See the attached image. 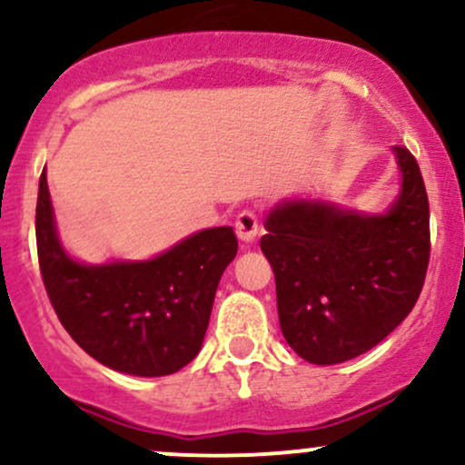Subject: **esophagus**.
<instances>
[{
  "label": "esophagus",
  "mask_w": 465,
  "mask_h": 465,
  "mask_svg": "<svg viewBox=\"0 0 465 465\" xmlns=\"http://www.w3.org/2000/svg\"><path fill=\"white\" fill-rule=\"evenodd\" d=\"M236 233L242 242H253L255 236H258V218H255L253 212H242L236 218Z\"/></svg>",
  "instance_id": "1"
}]
</instances>
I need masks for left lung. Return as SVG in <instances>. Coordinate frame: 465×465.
Here are the masks:
<instances>
[{
	"label": "left lung",
	"instance_id": "left-lung-1",
	"mask_svg": "<svg viewBox=\"0 0 465 465\" xmlns=\"http://www.w3.org/2000/svg\"><path fill=\"white\" fill-rule=\"evenodd\" d=\"M400 192L385 212L319 196H288L266 214L260 249L271 262L286 343L314 365L376 348L407 319L429 266V196L420 165L393 146Z\"/></svg>",
	"mask_w": 465,
	"mask_h": 465
}]
</instances>
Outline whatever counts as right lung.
<instances>
[{
  "label": "right lung",
  "mask_w": 465,
  "mask_h": 465,
  "mask_svg": "<svg viewBox=\"0 0 465 465\" xmlns=\"http://www.w3.org/2000/svg\"><path fill=\"white\" fill-rule=\"evenodd\" d=\"M36 249L47 297L69 336L109 370L154 378L179 371L201 351L238 240L232 227H210L148 260L83 262L58 236L44 170Z\"/></svg>",
  "instance_id": "obj_1"
}]
</instances>
